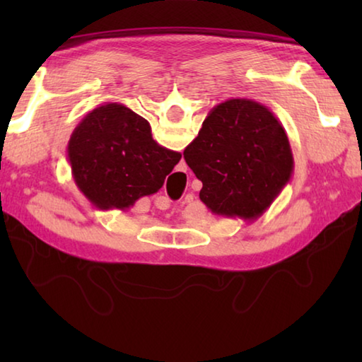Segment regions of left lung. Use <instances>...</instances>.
Masks as SVG:
<instances>
[{
    "label": "left lung",
    "instance_id": "left-lung-1",
    "mask_svg": "<svg viewBox=\"0 0 362 362\" xmlns=\"http://www.w3.org/2000/svg\"><path fill=\"white\" fill-rule=\"evenodd\" d=\"M203 182L199 199L216 216L255 220L289 183V139L272 110L250 99H230L211 110L183 151Z\"/></svg>",
    "mask_w": 362,
    "mask_h": 362
}]
</instances>
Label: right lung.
I'll use <instances>...</instances> for the list:
<instances>
[{
  "instance_id": "right-lung-1",
  "label": "right lung",
  "mask_w": 362,
  "mask_h": 362,
  "mask_svg": "<svg viewBox=\"0 0 362 362\" xmlns=\"http://www.w3.org/2000/svg\"><path fill=\"white\" fill-rule=\"evenodd\" d=\"M66 155L78 188L100 211H126L156 193L182 158L156 144L148 121L118 102L84 116Z\"/></svg>"
}]
</instances>
